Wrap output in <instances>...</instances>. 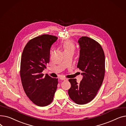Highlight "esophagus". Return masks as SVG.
<instances>
[{"label": "esophagus", "instance_id": "obj_1", "mask_svg": "<svg viewBox=\"0 0 126 126\" xmlns=\"http://www.w3.org/2000/svg\"><path fill=\"white\" fill-rule=\"evenodd\" d=\"M60 79L61 80H64V81H65V80H68V79H67V78H63V77L60 78Z\"/></svg>", "mask_w": 126, "mask_h": 126}]
</instances>
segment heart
<instances>
[{"label":"heart","instance_id":"b5f03b06","mask_svg":"<svg viewBox=\"0 0 126 126\" xmlns=\"http://www.w3.org/2000/svg\"><path fill=\"white\" fill-rule=\"evenodd\" d=\"M63 49L64 52H74L75 46L72 42L67 41L65 42L63 44Z\"/></svg>","mask_w":126,"mask_h":126}]
</instances>
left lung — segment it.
<instances>
[{
    "label": "left lung",
    "instance_id": "1",
    "mask_svg": "<svg viewBox=\"0 0 126 126\" xmlns=\"http://www.w3.org/2000/svg\"><path fill=\"white\" fill-rule=\"evenodd\" d=\"M80 57L77 67L83 72L80 83L76 79H69L71 87L69 96L76 104L84 105L91 101L102 86L105 75L104 52L101 45L88 37H82L78 41Z\"/></svg>",
    "mask_w": 126,
    "mask_h": 126
}]
</instances>
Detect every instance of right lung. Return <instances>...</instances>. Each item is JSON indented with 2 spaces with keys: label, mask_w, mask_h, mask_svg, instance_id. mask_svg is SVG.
I'll return each instance as SVG.
<instances>
[{
  "label": "right lung",
  "mask_w": 126,
  "mask_h": 126,
  "mask_svg": "<svg viewBox=\"0 0 126 126\" xmlns=\"http://www.w3.org/2000/svg\"><path fill=\"white\" fill-rule=\"evenodd\" d=\"M56 36L43 35L30 40L24 48L20 64L22 86L30 100L39 106L50 104L58 83V79L42 74L49 61L51 45Z\"/></svg>",
  "instance_id": "1"
}]
</instances>
